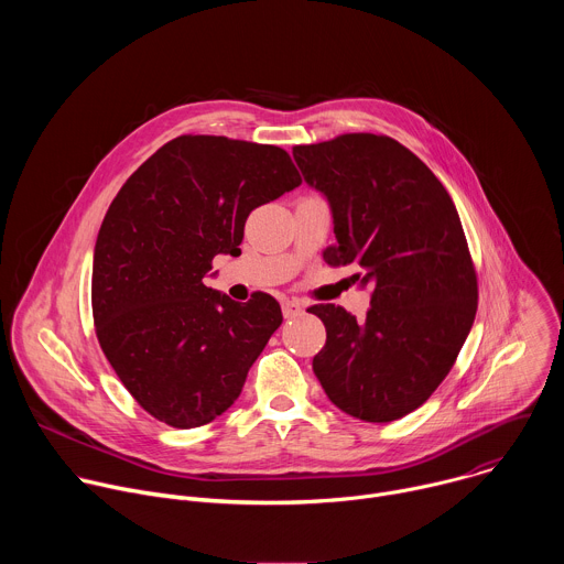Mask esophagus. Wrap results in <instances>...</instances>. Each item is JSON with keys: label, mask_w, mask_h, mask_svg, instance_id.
Masks as SVG:
<instances>
[{"label": "esophagus", "mask_w": 564, "mask_h": 564, "mask_svg": "<svg viewBox=\"0 0 564 564\" xmlns=\"http://www.w3.org/2000/svg\"><path fill=\"white\" fill-rule=\"evenodd\" d=\"M281 307H283V316H285V318H296V316L303 314V303H299V301H294V299H285V301L281 303Z\"/></svg>", "instance_id": "1"}]
</instances>
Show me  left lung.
<instances>
[{
    "label": "left lung",
    "mask_w": 564,
    "mask_h": 564,
    "mask_svg": "<svg viewBox=\"0 0 564 564\" xmlns=\"http://www.w3.org/2000/svg\"><path fill=\"white\" fill-rule=\"evenodd\" d=\"M292 155L330 205L337 246L324 259L355 263L372 285L364 321L333 303L307 310L328 335L312 370L344 413L375 424L404 417L448 375L475 318L477 279L457 209L388 135L346 133Z\"/></svg>",
    "instance_id": "left-lung-1"
}]
</instances>
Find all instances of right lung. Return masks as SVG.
I'll return each mask as SVG.
<instances>
[{
	"label": "right lung",
	"mask_w": 564,
	"mask_h": 564,
	"mask_svg": "<svg viewBox=\"0 0 564 564\" xmlns=\"http://www.w3.org/2000/svg\"><path fill=\"white\" fill-rule=\"evenodd\" d=\"M301 185L288 151L223 135L160 147L113 198L94 250L98 341L138 404L174 429L223 415L281 326L270 294L205 285L236 254L250 212Z\"/></svg>",
	"instance_id": "1"
}]
</instances>
